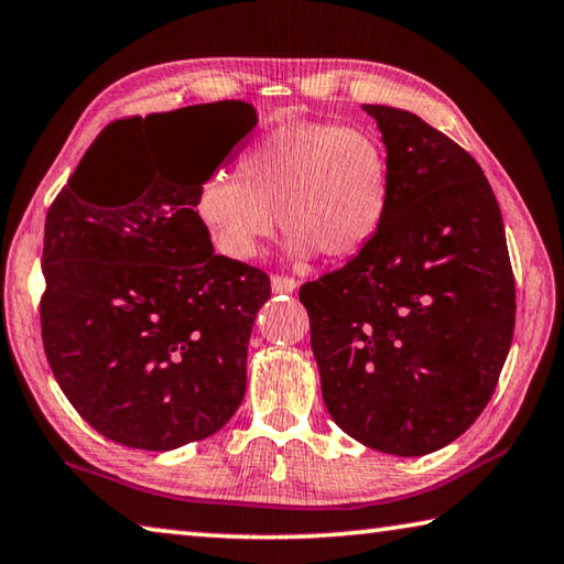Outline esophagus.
<instances>
[{
  "instance_id": "34e87169",
  "label": "esophagus",
  "mask_w": 564,
  "mask_h": 564,
  "mask_svg": "<svg viewBox=\"0 0 564 564\" xmlns=\"http://www.w3.org/2000/svg\"><path fill=\"white\" fill-rule=\"evenodd\" d=\"M271 289H273V293H293L295 289H299V281L291 279V275H273Z\"/></svg>"
}]
</instances>
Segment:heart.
<instances>
[{
  "instance_id": "1",
  "label": "heart",
  "mask_w": 564,
  "mask_h": 564,
  "mask_svg": "<svg viewBox=\"0 0 564 564\" xmlns=\"http://www.w3.org/2000/svg\"><path fill=\"white\" fill-rule=\"evenodd\" d=\"M390 204V161L376 131L352 123H279L243 151L238 176L216 171L196 216L234 261L259 256L279 214L293 259L348 261L366 248Z\"/></svg>"
}]
</instances>
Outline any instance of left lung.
I'll return each instance as SVG.
<instances>
[{"label": "left lung", "instance_id": "1", "mask_svg": "<svg viewBox=\"0 0 564 564\" xmlns=\"http://www.w3.org/2000/svg\"><path fill=\"white\" fill-rule=\"evenodd\" d=\"M362 109L390 161L386 218L358 256L299 295L336 425L373 451L415 457L453 443L492 398L514 279L477 161L415 113Z\"/></svg>", "mask_w": 564, "mask_h": 564}]
</instances>
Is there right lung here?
Listing matches in <instances>:
<instances>
[{
    "label": "right lung",
    "mask_w": 564,
    "mask_h": 564,
    "mask_svg": "<svg viewBox=\"0 0 564 564\" xmlns=\"http://www.w3.org/2000/svg\"><path fill=\"white\" fill-rule=\"evenodd\" d=\"M171 116L215 131L206 170L189 169L193 150L143 139L149 118ZM256 121L246 101L113 121L46 214V360L76 413L113 443L174 451L221 431L241 405L271 281L214 253L196 194ZM133 170L141 185L128 184Z\"/></svg>",
    "instance_id": "right-lung-1"
}]
</instances>
